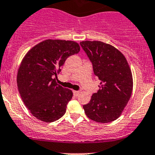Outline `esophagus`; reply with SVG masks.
Returning a JSON list of instances; mask_svg holds the SVG:
<instances>
[{
  "label": "esophagus",
  "mask_w": 155,
  "mask_h": 155,
  "mask_svg": "<svg viewBox=\"0 0 155 155\" xmlns=\"http://www.w3.org/2000/svg\"><path fill=\"white\" fill-rule=\"evenodd\" d=\"M79 93H80V92H79V91H74V95L75 96H79Z\"/></svg>",
  "instance_id": "34e87169"
}]
</instances>
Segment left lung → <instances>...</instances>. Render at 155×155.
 Instances as JSON below:
<instances>
[{
    "mask_svg": "<svg viewBox=\"0 0 155 155\" xmlns=\"http://www.w3.org/2000/svg\"><path fill=\"white\" fill-rule=\"evenodd\" d=\"M81 46L93 64V72L101 81L99 90L83 106L86 115L98 123H108L120 117L133 89L128 62L116 48L101 41H82Z\"/></svg>",
    "mask_w": 155,
    "mask_h": 155,
    "instance_id": "8db88e82",
    "label": "left lung"
}]
</instances>
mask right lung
Wrapping results in <instances>:
<instances>
[{
	"label": "right lung",
	"instance_id": "right-lung-1",
	"mask_svg": "<svg viewBox=\"0 0 155 155\" xmlns=\"http://www.w3.org/2000/svg\"><path fill=\"white\" fill-rule=\"evenodd\" d=\"M80 46L70 40H45L30 49L20 63L17 84L22 100L33 116L42 121L58 120L64 115L73 92L56 81L66 59Z\"/></svg>",
	"mask_w": 155,
	"mask_h": 155
}]
</instances>
